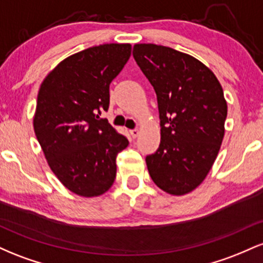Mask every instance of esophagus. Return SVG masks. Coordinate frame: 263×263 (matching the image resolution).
Returning a JSON list of instances; mask_svg holds the SVG:
<instances>
[{
  "label": "esophagus",
  "mask_w": 263,
  "mask_h": 263,
  "mask_svg": "<svg viewBox=\"0 0 263 263\" xmlns=\"http://www.w3.org/2000/svg\"><path fill=\"white\" fill-rule=\"evenodd\" d=\"M129 134H131L132 137L136 138V137H137L138 135H140V131H138L137 128H135V129H131V131H129Z\"/></svg>",
  "instance_id": "1"
}]
</instances>
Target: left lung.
Wrapping results in <instances>:
<instances>
[{
    "label": "left lung",
    "mask_w": 263,
    "mask_h": 263,
    "mask_svg": "<svg viewBox=\"0 0 263 263\" xmlns=\"http://www.w3.org/2000/svg\"><path fill=\"white\" fill-rule=\"evenodd\" d=\"M134 58L155 89L161 143L146 157L157 186L173 195L195 189L218 156L228 116L224 91L209 68L157 44L134 45Z\"/></svg>",
    "instance_id": "8db88e82"
}]
</instances>
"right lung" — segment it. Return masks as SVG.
<instances>
[{
    "label": "right lung",
    "instance_id": "right-lung-1",
    "mask_svg": "<svg viewBox=\"0 0 263 263\" xmlns=\"http://www.w3.org/2000/svg\"><path fill=\"white\" fill-rule=\"evenodd\" d=\"M131 55V44H102L73 54L48 74L38 92L34 132L50 170L65 188L98 197L116 178L126 136L100 119L110 84Z\"/></svg>",
    "mask_w": 263,
    "mask_h": 263
}]
</instances>
